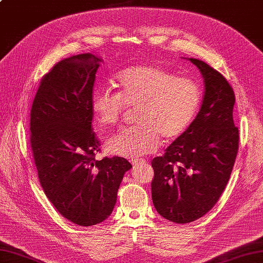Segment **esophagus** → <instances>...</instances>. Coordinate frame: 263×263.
Returning <instances> with one entry per match:
<instances>
[{
	"instance_id": "obj_1",
	"label": "esophagus",
	"mask_w": 263,
	"mask_h": 263,
	"mask_svg": "<svg viewBox=\"0 0 263 263\" xmlns=\"http://www.w3.org/2000/svg\"><path fill=\"white\" fill-rule=\"evenodd\" d=\"M146 161L145 159H142V158H136V159H132L131 161V163L133 164V165H138V164H142V163H145Z\"/></svg>"
}]
</instances>
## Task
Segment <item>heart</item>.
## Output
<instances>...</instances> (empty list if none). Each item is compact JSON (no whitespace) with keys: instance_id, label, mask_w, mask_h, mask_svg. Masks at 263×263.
Wrapping results in <instances>:
<instances>
[{"instance_id":"heart-1","label":"heart","mask_w":263,"mask_h":263,"mask_svg":"<svg viewBox=\"0 0 263 263\" xmlns=\"http://www.w3.org/2000/svg\"><path fill=\"white\" fill-rule=\"evenodd\" d=\"M114 85L117 92H93L91 109L98 124L112 126L120 123L126 108H137L138 125L124 128L106 142L108 152L122 157L152 154L159 138L173 141L184 135L202 101L196 82L156 65L126 67L115 76Z\"/></svg>"}]
</instances>
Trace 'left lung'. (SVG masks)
Here are the masks:
<instances>
[{
  "label": "left lung",
  "instance_id": "8db88e82",
  "mask_svg": "<svg viewBox=\"0 0 263 263\" xmlns=\"http://www.w3.org/2000/svg\"><path fill=\"white\" fill-rule=\"evenodd\" d=\"M189 60L204 79L202 106L184 135L152 162L154 206L176 223L202 218L218 202L233 171L239 141L233 118V87L206 63Z\"/></svg>",
  "mask_w": 263,
  "mask_h": 263
}]
</instances>
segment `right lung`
<instances>
[{"instance_id": "add662e5", "label": "right lung", "mask_w": 263, "mask_h": 263, "mask_svg": "<svg viewBox=\"0 0 263 263\" xmlns=\"http://www.w3.org/2000/svg\"><path fill=\"white\" fill-rule=\"evenodd\" d=\"M101 58L91 53L59 61L40 82L30 109V147L40 183L57 211L73 223H100L114 210L132 167L123 157L96 159L91 97Z\"/></svg>"}]
</instances>
